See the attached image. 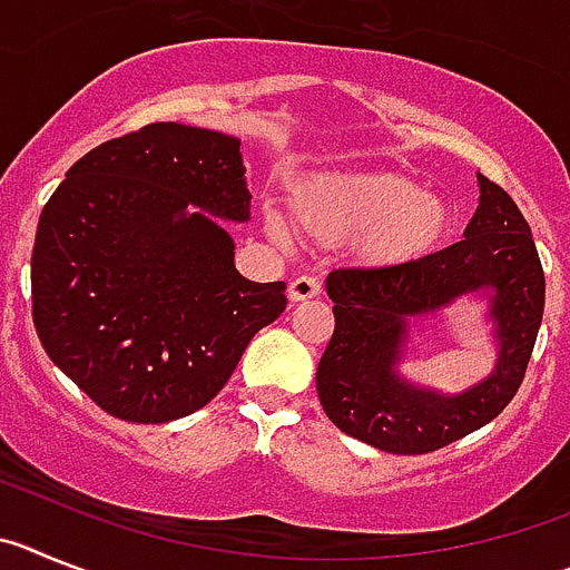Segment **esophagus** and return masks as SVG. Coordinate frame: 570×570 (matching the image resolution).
Returning a JSON list of instances; mask_svg holds the SVG:
<instances>
[{"mask_svg": "<svg viewBox=\"0 0 570 570\" xmlns=\"http://www.w3.org/2000/svg\"><path fill=\"white\" fill-rule=\"evenodd\" d=\"M321 295V278L315 275H297L289 284V301H309Z\"/></svg>", "mask_w": 570, "mask_h": 570, "instance_id": "34e87169", "label": "esophagus"}]
</instances>
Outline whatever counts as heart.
<instances>
[{
    "instance_id": "1",
    "label": "heart",
    "mask_w": 570,
    "mask_h": 570,
    "mask_svg": "<svg viewBox=\"0 0 570 570\" xmlns=\"http://www.w3.org/2000/svg\"><path fill=\"white\" fill-rule=\"evenodd\" d=\"M292 218L317 244L363 238L372 264H403L425 255L449 227V207L403 176H317L289 196Z\"/></svg>"
}]
</instances>
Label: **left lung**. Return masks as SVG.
Masks as SVG:
<instances>
[{"instance_id":"obj_1","label":"left lung","mask_w":570,"mask_h":570,"mask_svg":"<svg viewBox=\"0 0 570 570\" xmlns=\"http://www.w3.org/2000/svg\"><path fill=\"white\" fill-rule=\"evenodd\" d=\"M463 235L423 258L343 266L326 278L335 332L317 363V397L348 438L392 454H425L476 432L514 400L546 309V273L520 207L485 176ZM480 288L492 292L501 341L495 372L458 399L400 382L393 366L407 317Z\"/></svg>"}]
</instances>
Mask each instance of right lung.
Returning a JSON list of instances; mask_svg holds the SVG:
<instances>
[{"mask_svg": "<svg viewBox=\"0 0 570 570\" xmlns=\"http://www.w3.org/2000/svg\"><path fill=\"white\" fill-rule=\"evenodd\" d=\"M238 147L156 121L81 156L45 204L30 261L36 332L112 417L167 423L207 406L286 309L284 281L244 278L213 218H249Z\"/></svg>", "mask_w": 570, "mask_h": 570, "instance_id": "obj_1", "label": "right lung"}]
</instances>
